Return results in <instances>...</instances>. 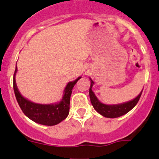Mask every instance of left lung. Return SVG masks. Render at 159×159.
<instances>
[{
  "mask_svg": "<svg viewBox=\"0 0 159 159\" xmlns=\"http://www.w3.org/2000/svg\"><path fill=\"white\" fill-rule=\"evenodd\" d=\"M91 80V86L89 89V96H90L91 102L92 104L94 109L96 110L99 114L102 115L103 117H109V118H115L125 115L130 110L133 109L139 102L141 95L142 94L143 90L141 93L138 95L135 99L130 101L124 102L121 104H117V105H106L99 101V100L95 96L94 93L92 91V86L94 85V82Z\"/></svg>",
  "mask_w": 159,
  "mask_h": 159,
  "instance_id": "1",
  "label": "left lung"
}]
</instances>
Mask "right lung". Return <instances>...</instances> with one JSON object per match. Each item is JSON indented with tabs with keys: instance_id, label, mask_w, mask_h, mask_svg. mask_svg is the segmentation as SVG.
<instances>
[{
	"instance_id": "right-lung-1",
	"label": "right lung",
	"mask_w": 159,
	"mask_h": 159,
	"mask_svg": "<svg viewBox=\"0 0 159 159\" xmlns=\"http://www.w3.org/2000/svg\"><path fill=\"white\" fill-rule=\"evenodd\" d=\"M17 70L16 66L13 76V89L18 105L26 116L37 124L45 126L57 125L68 117L72 89L81 76L67 84L60 102L55 104H39L31 102L20 94L16 83Z\"/></svg>"
}]
</instances>
